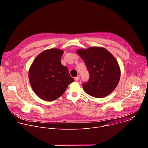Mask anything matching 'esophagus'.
Listing matches in <instances>:
<instances>
[{"mask_svg":"<svg viewBox=\"0 0 148 148\" xmlns=\"http://www.w3.org/2000/svg\"><path fill=\"white\" fill-rule=\"evenodd\" d=\"M79 75H77L76 77H75V80L76 81H78L79 80Z\"/></svg>","mask_w":148,"mask_h":148,"instance_id":"1","label":"esophagus"}]
</instances>
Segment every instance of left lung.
Wrapping results in <instances>:
<instances>
[{
  "instance_id": "8db88e82",
  "label": "left lung",
  "mask_w": 148,
  "mask_h": 148,
  "mask_svg": "<svg viewBox=\"0 0 148 148\" xmlns=\"http://www.w3.org/2000/svg\"><path fill=\"white\" fill-rule=\"evenodd\" d=\"M77 52L90 73L88 81L82 84L84 91L95 98L110 94L116 87L121 76L115 58L107 49L100 47L78 49Z\"/></svg>"
}]
</instances>
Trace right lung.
Returning a JSON list of instances; mask_svg holds the SVG:
<instances>
[{"instance_id": "obj_1", "label": "right lung", "mask_w": 148, "mask_h": 148, "mask_svg": "<svg viewBox=\"0 0 148 148\" xmlns=\"http://www.w3.org/2000/svg\"><path fill=\"white\" fill-rule=\"evenodd\" d=\"M63 50L51 49L39 54L29 71L31 87L35 94L45 101H54L74 81L68 69L61 63Z\"/></svg>"}]
</instances>
